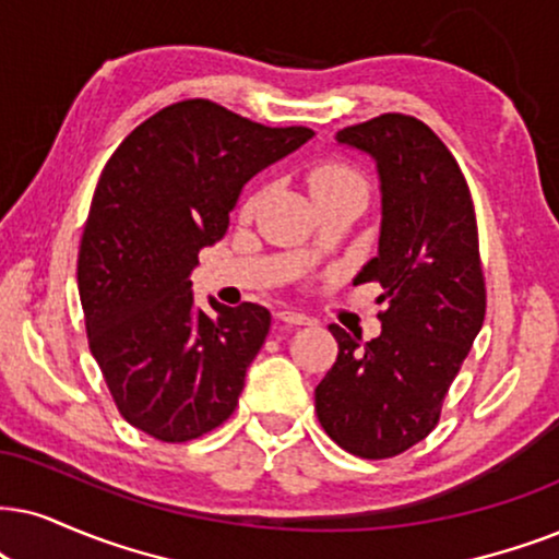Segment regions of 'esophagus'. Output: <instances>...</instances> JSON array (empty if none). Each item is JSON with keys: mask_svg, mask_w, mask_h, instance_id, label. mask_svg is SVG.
I'll use <instances>...</instances> for the list:
<instances>
[{"mask_svg": "<svg viewBox=\"0 0 559 559\" xmlns=\"http://www.w3.org/2000/svg\"><path fill=\"white\" fill-rule=\"evenodd\" d=\"M275 317H278V320L286 322V324H309V322H312V317H307L304 312H294V309H281V312Z\"/></svg>", "mask_w": 559, "mask_h": 559, "instance_id": "34e87169", "label": "esophagus"}]
</instances>
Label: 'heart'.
Listing matches in <instances>:
<instances>
[{"mask_svg": "<svg viewBox=\"0 0 559 559\" xmlns=\"http://www.w3.org/2000/svg\"><path fill=\"white\" fill-rule=\"evenodd\" d=\"M307 186H309V193H312V198L317 201V206L324 201H332V198L337 195H348V193L366 195V178L361 175V169H356L343 159H317L307 173ZM260 201H263V188H255L245 198L242 214L245 216L255 214Z\"/></svg>", "mask_w": 559, "mask_h": 559, "instance_id": "1", "label": "heart"}]
</instances>
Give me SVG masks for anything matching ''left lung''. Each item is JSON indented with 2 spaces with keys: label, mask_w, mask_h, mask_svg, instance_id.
<instances>
[{
  "label": "left lung",
  "mask_w": 559,
  "mask_h": 559,
  "mask_svg": "<svg viewBox=\"0 0 559 559\" xmlns=\"http://www.w3.org/2000/svg\"><path fill=\"white\" fill-rule=\"evenodd\" d=\"M377 162L379 252L353 284L381 286V335L330 324L337 358L314 390L324 433L361 459H390L441 418L451 381L485 320V275L469 186L454 154L402 112L337 131Z\"/></svg>",
  "instance_id": "obj_1"
}]
</instances>
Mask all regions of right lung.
<instances>
[{"mask_svg": "<svg viewBox=\"0 0 559 559\" xmlns=\"http://www.w3.org/2000/svg\"><path fill=\"white\" fill-rule=\"evenodd\" d=\"M312 129H271L211 100L167 105L105 165L76 260L90 350L118 413L182 443L235 413L271 312L195 309L198 252L227 235L245 182L299 150Z\"/></svg>", "mask_w": 559, "mask_h": 559, "instance_id": "add662e5", "label": "right lung"}]
</instances>
